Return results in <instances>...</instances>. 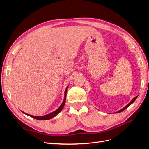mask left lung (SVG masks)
I'll return each instance as SVG.
<instances>
[{
	"instance_id": "left-lung-1",
	"label": "left lung",
	"mask_w": 149,
	"mask_h": 149,
	"mask_svg": "<svg viewBox=\"0 0 149 149\" xmlns=\"http://www.w3.org/2000/svg\"><path fill=\"white\" fill-rule=\"evenodd\" d=\"M137 97H138V96H137L136 97H135L134 98H133L132 100H131V101H130V102L127 105H126V106H125L124 107H123V109H121L120 110H119V111L116 112H122V111H123L124 110H125V109H126V108H127V107H129L130 105H131L132 104V103H133V102H134L135 101H136V99H137Z\"/></svg>"
}]
</instances>
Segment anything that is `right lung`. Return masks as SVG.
<instances>
[{
    "instance_id": "add662e5",
    "label": "right lung",
    "mask_w": 149,
    "mask_h": 149,
    "mask_svg": "<svg viewBox=\"0 0 149 149\" xmlns=\"http://www.w3.org/2000/svg\"><path fill=\"white\" fill-rule=\"evenodd\" d=\"M68 88V86L66 87L65 91V96H64V100H63V102L61 103V104L60 105V106L58 108V109L56 110H55V111H53L52 112H51V113L49 114H48L47 115H45V116H32V115H30V114H28L25 113V112L22 111V112H23L24 114L27 115V116H29L30 117H31V118H33L34 119H36L37 120H49V119H51L53 118H55V117L56 116H57L58 114L60 113V112L62 111L63 108L65 104V102H66V93H67V89Z\"/></svg>"
}]
</instances>
